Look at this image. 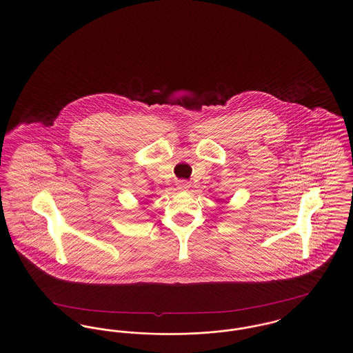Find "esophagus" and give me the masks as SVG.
Returning <instances> with one entry per match:
<instances>
[{"instance_id":"1","label":"esophagus","mask_w":353,"mask_h":353,"mask_svg":"<svg viewBox=\"0 0 353 353\" xmlns=\"http://www.w3.org/2000/svg\"><path fill=\"white\" fill-rule=\"evenodd\" d=\"M189 188H190V183L189 181H179L177 183V189L180 190V192H188L189 190Z\"/></svg>"}]
</instances>
